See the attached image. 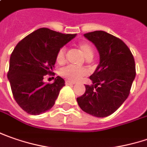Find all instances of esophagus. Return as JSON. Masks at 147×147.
Segmentation results:
<instances>
[{
    "instance_id": "34e87169",
    "label": "esophagus",
    "mask_w": 147,
    "mask_h": 147,
    "mask_svg": "<svg viewBox=\"0 0 147 147\" xmlns=\"http://www.w3.org/2000/svg\"><path fill=\"white\" fill-rule=\"evenodd\" d=\"M75 83L71 81V80H66V85H74Z\"/></svg>"
}]
</instances>
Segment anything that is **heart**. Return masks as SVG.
I'll list each match as a JSON object with an SVG mask.
<instances>
[{
  "label": "heart",
  "mask_w": 147,
  "mask_h": 147,
  "mask_svg": "<svg viewBox=\"0 0 147 147\" xmlns=\"http://www.w3.org/2000/svg\"><path fill=\"white\" fill-rule=\"evenodd\" d=\"M79 49L86 60L89 58H93L94 49L90 43L86 42H80L79 44ZM65 60H66V48H61L58 50L57 53L56 55V61L59 64H62L64 63ZM86 73L87 71L86 69L72 67V66H67L62 67L60 70V75L61 76L71 81H76L80 80L82 76L86 75Z\"/></svg>",
  "instance_id": "1"
}]
</instances>
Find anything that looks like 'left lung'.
<instances>
[{"label": "left lung", "mask_w": 147, "mask_h": 147, "mask_svg": "<svg viewBox=\"0 0 147 147\" xmlns=\"http://www.w3.org/2000/svg\"><path fill=\"white\" fill-rule=\"evenodd\" d=\"M84 36L93 42L99 54V62L90 76L91 86L76 100L87 113L105 118L111 115L129 95L136 76V67L130 49L123 42L105 31H94Z\"/></svg>", "instance_id": "obj_1"}]
</instances>
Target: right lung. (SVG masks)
Returning <instances> with one entry per match:
<instances>
[{"label": "right lung", "mask_w": 147, "mask_h": 147, "mask_svg": "<svg viewBox=\"0 0 147 147\" xmlns=\"http://www.w3.org/2000/svg\"><path fill=\"white\" fill-rule=\"evenodd\" d=\"M76 36L41 28L20 42L12 52L7 74L17 104L32 115L48 111L54 105L65 80L60 76L53 84L43 81L51 74L58 50Z\"/></svg>", "instance_id": "add662e5"}]
</instances>
